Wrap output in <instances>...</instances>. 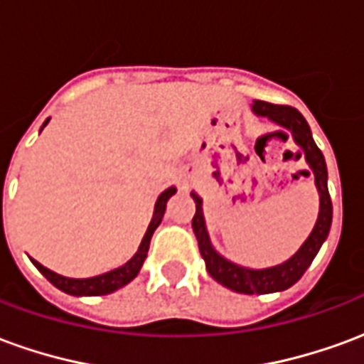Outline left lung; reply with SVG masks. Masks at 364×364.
<instances>
[{"instance_id":"obj_1","label":"left lung","mask_w":364,"mask_h":364,"mask_svg":"<svg viewBox=\"0 0 364 364\" xmlns=\"http://www.w3.org/2000/svg\"><path fill=\"white\" fill-rule=\"evenodd\" d=\"M253 112L259 117H269L274 120L277 124L289 128L294 142L304 150L306 161L312 167V173L316 177V187L320 191V214H318V222L314 226L312 234L308 236L302 247L298 250L289 261H284L282 265L269 269H245L240 267L232 261L224 259L222 255L214 252L208 234H206L205 216H203V200L198 195L193 193L195 205H197V213L193 216V232L197 236L198 252L203 255L206 263V269L213 277L214 281L224 284L226 289L236 290L242 294H267V292H279V290H287L292 287L294 282L306 273V269L310 267V263L316 257V253L320 252L323 240L328 237L329 228H331V197L328 191V167H326V159L323 154L316 146L310 132V127L306 119L294 107L289 105H273L267 101H255L253 103Z\"/></svg>"}]
</instances>
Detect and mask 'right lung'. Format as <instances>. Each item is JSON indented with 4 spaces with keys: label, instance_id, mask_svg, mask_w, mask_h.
I'll return each mask as SVG.
<instances>
[{
    "label": "right lung",
    "instance_id": "right-lung-1",
    "mask_svg": "<svg viewBox=\"0 0 364 364\" xmlns=\"http://www.w3.org/2000/svg\"><path fill=\"white\" fill-rule=\"evenodd\" d=\"M48 122V120H46ZM44 122L43 127H46ZM175 195V187H169L167 191H164L159 195L158 203H156V210H154V216H151V222L148 230H146V236H144L142 244L138 247V252L132 259L124 263L122 267L114 269V271H109V273L99 274V277H91V279H68V277H62V274L54 273L50 269L43 267L38 261L33 259L35 267L41 271V273L48 279V281L56 287V289L64 290L66 294H74V296H101V294H111L114 290L122 289L124 284L134 279L140 267H142L144 259L148 255V250H150V240L154 236V232L159 226V222L164 218V213H166V205L169 198Z\"/></svg>",
    "mask_w": 364,
    "mask_h": 364
}]
</instances>
